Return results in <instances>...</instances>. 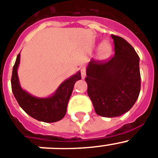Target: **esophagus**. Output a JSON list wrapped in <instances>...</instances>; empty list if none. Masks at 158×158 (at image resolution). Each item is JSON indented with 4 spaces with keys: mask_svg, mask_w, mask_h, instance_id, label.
<instances>
[{
    "mask_svg": "<svg viewBox=\"0 0 158 158\" xmlns=\"http://www.w3.org/2000/svg\"><path fill=\"white\" fill-rule=\"evenodd\" d=\"M81 72V76H82V79H85L86 78V68L82 67L80 69Z\"/></svg>",
    "mask_w": 158,
    "mask_h": 158,
    "instance_id": "obj_1",
    "label": "esophagus"
}]
</instances>
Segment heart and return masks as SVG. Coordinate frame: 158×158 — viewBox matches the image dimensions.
<instances>
[{"label": "heart", "mask_w": 158, "mask_h": 158, "mask_svg": "<svg viewBox=\"0 0 158 158\" xmlns=\"http://www.w3.org/2000/svg\"><path fill=\"white\" fill-rule=\"evenodd\" d=\"M112 51V48L108 41H104L101 46H100L99 51H98V57L100 59H106L110 56V53Z\"/></svg>", "instance_id": "b5f03b06"}]
</instances>
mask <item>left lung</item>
<instances>
[{"mask_svg": "<svg viewBox=\"0 0 158 158\" xmlns=\"http://www.w3.org/2000/svg\"><path fill=\"white\" fill-rule=\"evenodd\" d=\"M114 55L107 61L91 59L86 68L88 96L98 115L118 117L129 111L140 92L139 57L123 38L111 35Z\"/></svg>", "mask_w": 158, "mask_h": 158, "instance_id": "8db88e82", "label": "left lung"}]
</instances>
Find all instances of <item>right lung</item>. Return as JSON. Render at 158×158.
Masks as SVG:
<instances>
[{
	"label": "right lung",
	"instance_id": "1",
	"mask_svg": "<svg viewBox=\"0 0 158 158\" xmlns=\"http://www.w3.org/2000/svg\"><path fill=\"white\" fill-rule=\"evenodd\" d=\"M20 54H18L11 76V89L19 106L29 116L44 122H55L65 115L69 98L76 81L81 79L80 72L69 78L59 86L51 97L39 98L30 95L20 86L18 76V67Z\"/></svg>",
	"mask_w": 158,
	"mask_h": 158
}]
</instances>
